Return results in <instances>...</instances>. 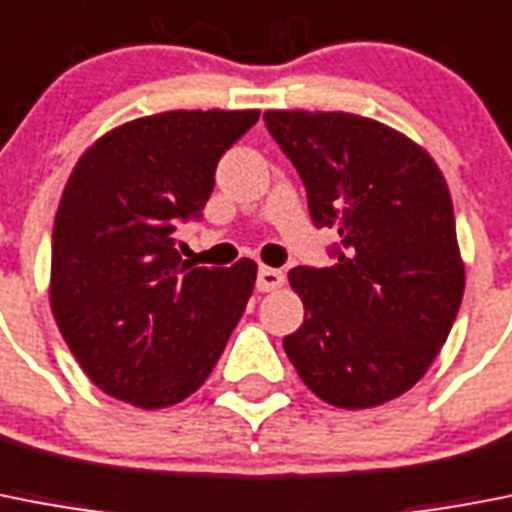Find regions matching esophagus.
Masks as SVG:
<instances>
[{"label":"esophagus","mask_w":512,"mask_h":512,"mask_svg":"<svg viewBox=\"0 0 512 512\" xmlns=\"http://www.w3.org/2000/svg\"><path fill=\"white\" fill-rule=\"evenodd\" d=\"M283 281H286V276H283V270H278V268H268V265H263V268H260V273H257V289L260 291L281 289Z\"/></svg>","instance_id":"34e87169"}]
</instances>
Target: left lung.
Segmentation results:
<instances>
[{
  "instance_id": "1",
  "label": "left lung",
  "mask_w": 512,
  "mask_h": 512,
  "mask_svg": "<svg viewBox=\"0 0 512 512\" xmlns=\"http://www.w3.org/2000/svg\"><path fill=\"white\" fill-rule=\"evenodd\" d=\"M315 226L336 229L333 268H294L302 328L283 349L338 409H375L427 375L466 289L453 200L435 158L403 132L349 111H265Z\"/></svg>"
}]
</instances>
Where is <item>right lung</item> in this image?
<instances>
[{"instance_id": "right-lung-1", "label": "right lung", "mask_w": 512, "mask_h": 512, "mask_svg": "<svg viewBox=\"0 0 512 512\" xmlns=\"http://www.w3.org/2000/svg\"><path fill=\"white\" fill-rule=\"evenodd\" d=\"M260 119L163 111L124 122L77 158L51 236L49 302L85 375L137 409L195 393L242 317L257 263L195 268L176 226L200 216L218 158Z\"/></svg>"}]
</instances>
